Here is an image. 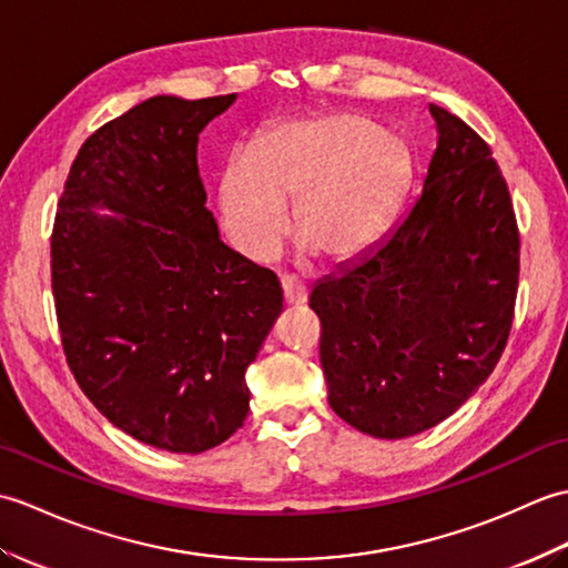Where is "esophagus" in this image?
Segmentation results:
<instances>
[{
    "label": "esophagus",
    "mask_w": 568,
    "mask_h": 568,
    "mask_svg": "<svg viewBox=\"0 0 568 568\" xmlns=\"http://www.w3.org/2000/svg\"><path fill=\"white\" fill-rule=\"evenodd\" d=\"M282 292H284V301L288 306H298L306 301L304 284H301L292 274H282Z\"/></svg>",
    "instance_id": "esophagus-1"
}]
</instances>
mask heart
<instances>
[{
    "label": "heart",
    "instance_id": "1",
    "mask_svg": "<svg viewBox=\"0 0 568 568\" xmlns=\"http://www.w3.org/2000/svg\"><path fill=\"white\" fill-rule=\"evenodd\" d=\"M408 180V155L379 125L333 113L270 125L250 153H233L219 174V209L231 243L267 260L294 206L298 245L318 260L355 255L382 229Z\"/></svg>",
    "mask_w": 568,
    "mask_h": 568
}]
</instances>
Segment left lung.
Masks as SVG:
<instances>
[{
    "label": "left lung",
    "instance_id": "8db88e82",
    "mask_svg": "<svg viewBox=\"0 0 568 568\" xmlns=\"http://www.w3.org/2000/svg\"><path fill=\"white\" fill-rule=\"evenodd\" d=\"M437 150L423 192L382 243L318 282L321 364L331 408L398 439L449 418L506 349L520 231L488 143L430 104Z\"/></svg>",
    "mask_w": 568,
    "mask_h": 568
}]
</instances>
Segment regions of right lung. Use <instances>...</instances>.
Returning <instances> with one entry per match:
<instances>
[{"instance_id":"add662e5","label":"right lung","mask_w":568,"mask_h":568,"mask_svg":"<svg viewBox=\"0 0 568 568\" xmlns=\"http://www.w3.org/2000/svg\"><path fill=\"white\" fill-rule=\"evenodd\" d=\"M233 102L153 97L97 129L50 235L74 382L123 433L180 455L243 427L245 369L282 313L276 274L223 245L199 178V133ZM94 205L124 216L99 217Z\"/></svg>"}]
</instances>
